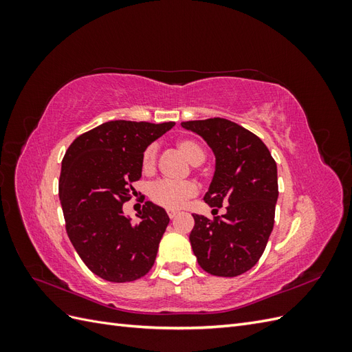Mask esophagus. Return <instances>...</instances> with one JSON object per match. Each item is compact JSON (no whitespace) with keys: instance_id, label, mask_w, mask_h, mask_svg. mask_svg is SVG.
Segmentation results:
<instances>
[{"instance_id":"obj_1","label":"esophagus","mask_w":352,"mask_h":352,"mask_svg":"<svg viewBox=\"0 0 352 352\" xmlns=\"http://www.w3.org/2000/svg\"><path fill=\"white\" fill-rule=\"evenodd\" d=\"M167 216H168L170 219H175V217L177 216V211H175V210H167Z\"/></svg>"}]
</instances>
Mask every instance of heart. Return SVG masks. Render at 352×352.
Here are the masks:
<instances>
[{
    "label": "heart",
    "instance_id": "heart-1",
    "mask_svg": "<svg viewBox=\"0 0 352 352\" xmlns=\"http://www.w3.org/2000/svg\"><path fill=\"white\" fill-rule=\"evenodd\" d=\"M179 150L182 151L190 164L198 166L206 160V153L202 146L192 140H180L177 142ZM158 160V144L153 142L148 145L141 157V164L144 173H153L157 167ZM198 192V186L186 180V182H173V180H157V182L150 185L148 195L154 204L167 208V210H177L185 204V201L195 197Z\"/></svg>",
    "mask_w": 352,
    "mask_h": 352
}]
</instances>
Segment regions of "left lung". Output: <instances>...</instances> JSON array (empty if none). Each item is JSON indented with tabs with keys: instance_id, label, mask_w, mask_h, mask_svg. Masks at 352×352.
I'll list each match as a JSON object with an SVG mask.
<instances>
[{
	"instance_id": "1",
	"label": "left lung",
	"mask_w": 352,
	"mask_h": 352,
	"mask_svg": "<svg viewBox=\"0 0 352 352\" xmlns=\"http://www.w3.org/2000/svg\"><path fill=\"white\" fill-rule=\"evenodd\" d=\"M182 126L202 136L216 155V172L204 201L226 214H192L189 241L202 270L233 278L252 269L274 225L278 167L257 135L226 119L190 120Z\"/></svg>"
}]
</instances>
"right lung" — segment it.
Returning <instances> with one entry per match:
<instances>
[{
  "instance_id": "1",
  "label": "right lung",
  "mask_w": 352,
  "mask_h": 352,
  "mask_svg": "<svg viewBox=\"0 0 352 352\" xmlns=\"http://www.w3.org/2000/svg\"><path fill=\"white\" fill-rule=\"evenodd\" d=\"M173 126L111 120L78 136L63 158L58 195L69 239L104 280L132 282L154 265L167 212L146 201L133 225L122 207L136 194L144 150Z\"/></svg>"
}]
</instances>
